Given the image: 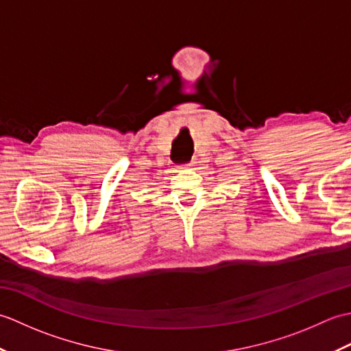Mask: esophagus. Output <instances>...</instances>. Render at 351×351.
<instances>
[{"label": "esophagus", "mask_w": 351, "mask_h": 351, "mask_svg": "<svg viewBox=\"0 0 351 351\" xmlns=\"http://www.w3.org/2000/svg\"><path fill=\"white\" fill-rule=\"evenodd\" d=\"M193 167H195V162H189V164H185V166H180V167H178V169H193Z\"/></svg>", "instance_id": "esophagus-1"}]
</instances>
